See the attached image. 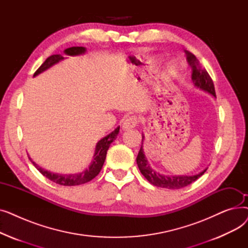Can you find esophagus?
<instances>
[{
    "label": "esophagus",
    "instance_id": "34e87169",
    "mask_svg": "<svg viewBox=\"0 0 248 248\" xmlns=\"http://www.w3.org/2000/svg\"><path fill=\"white\" fill-rule=\"evenodd\" d=\"M138 123H139L138 117L136 115H132V116L127 117V119L124 122L123 128L124 129V131H127V129H132L137 126Z\"/></svg>",
    "mask_w": 248,
    "mask_h": 248
}]
</instances>
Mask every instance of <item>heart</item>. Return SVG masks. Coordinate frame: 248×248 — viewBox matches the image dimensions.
I'll list each match as a JSON object with an SVG mask.
<instances>
[{
  "label": "heart",
  "instance_id": "1",
  "mask_svg": "<svg viewBox=\"0 0 248 248\" xmlns=\"http://www.w3.org/2000/svg\"><path fill=\"white\" fill-rule=\"evenodd\" d=\"M176 74V67L175 66H170L168 68V71H167V75L169 76V77H173L174 75Z\"/></svg>",
  "mask_w": 248,
  "mask_h": 248
}]
</instances>
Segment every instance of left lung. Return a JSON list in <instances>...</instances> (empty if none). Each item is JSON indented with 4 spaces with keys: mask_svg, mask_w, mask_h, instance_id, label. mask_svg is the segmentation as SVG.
Listing matches in <instances>:
<instances>
[{
    "mask_svg": "<svg viewBox=\"0 0 248 248\" xmlns=\"http://www.w3.org/2000/svg\"><path fill=\"white\" fill-rule=\"evenodd\" d=\"M187 61L189 65L192 68V80L194 85L206 91V93L212 94L213 96H216L215 93V87L212 81V78L210 75L208 74L205 68L201 66V64L197 60V58L195 57L194 54H192L191 52L185 50ZM144 135H142V141H141V147L140 150L138 154L137 157V164L140 169V173L144 175V177L150 182L151 184L157 187L161 188H166V189H181L184 188L188 185H190L193 182L196 181L198 178H200L205 172L207 169L203 170L197 175H193V176H166V175H161L160 173L155 172V170L151 168L146 155L144 154V149H142V142H144Z\"/></svg>",
    "mask_w": 248,
    "mask_h": 248,
    "instance_id": "obj_1",
    "label": "left lung"
}]
</instances>
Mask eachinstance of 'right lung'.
I'll return each instance as SVG.
<instances>
[{"label":"right lung","mask_w":248,"mask_h":248,"mask_svg":"<svg viewBox=\"0 0 248 248\" xmlns=\"http://www.w3.org/2000/svg\"><path fill=\"white\" fill-rule=\"evenodd\" d=\"M86 52L85 47H70L64 50V53L66 55L70 56H76V55H81L84 54ZM64 57L60 54H55V55H51L49 56L44 63L39 67L36 72L34 73V76H37L38 74L42 73L43 71L47 70L51 66H53L54 64L58 63L59 61L63 60ZM120 133V126H117L113 132H111L109 135L107 137H104L101 139L95 147L94 155H93V160L91 162L90 166L86 169V170L82 171L81 173L78 174H70V175H63V174H56V173H51L49 171L44 170L41 167H39L35 162L31 160L33 165L36 167L37 170L40 172L43 176L51 180L52 182H55L56 184L62 185V186H76V185H81L84 183H87V182L91 181L93 178H95L103 166L104 161H106L107 157V152L110 146L111 142L116 139L117 135Z\"/></svg>","instance_id":"obj_1"}]
</instances>
